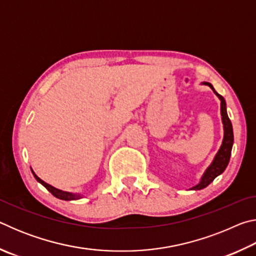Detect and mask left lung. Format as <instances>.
<instances>
[{
  "label": "left lung",
  "mask_w": 256,
  "mask_h": 256,
  "mask_svg": "<svg viewBox=\"0 0 256 256\" xmlns=\"http://www.w3.org/2000/svg\"><path fill=\"white\" fill-rule=\"evenodd\" d=\"M204 84L209 86L210 88L214 90V92L216 94V97L220 99V112H222V124H224V140L222 146L216 152L214 159L212 160V162L209 167L206 168V170L204 172V174L202 175L200 183L198 185L190 188V190H202L206 188L212 180H214L216 176H219L220 174H222L224 170H226V167L228 166L229 159H230V154H232V144H234V133H232V125L230 120H229L228 115H227V110H226V102H224V97L222 94H219L216 92L212 86L211 84L209 82H204Z\"/></svg>",
  "instance_id": "1"
}]
</instances>
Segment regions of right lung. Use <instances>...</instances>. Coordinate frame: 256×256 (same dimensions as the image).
<instances>
[{
	"label": "right lung",
	"mask_w": 256,
	"mask_h": 256,
	"mask_svg": "<svg viewBox=\"0 0 256 256\" xmlns=\"http://www.w3.org/2000/svg\"><path fill=\"white\" fill-rule=\"evenodd\" d=\"M32 175H34V178H36V180L37 182H40V183L42 185V186H45V188L50 190V192L53 194V196H55V198H60V200H66V201H71V200H78V198H82V196L81 194H74V193H70V192H66V190H58V188H54V186H52V185H50V184H47V183H45L44 180H40V177H38L36 174H34V172L32 170Z\"/></svg>",
	"instance_id": "obj_1"
}]
</instances>
